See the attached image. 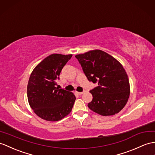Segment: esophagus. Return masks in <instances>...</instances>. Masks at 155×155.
<instances>
[{"label":"esophagus","instance_id":"34e87169","mask_svg":"<svg viewBox=\"0 0 155 155\" xmlns=\"http://www.w3.org/2000/svg\"><path fill=\"white\" fill-rule=\"evenodd\" d=\"M75 93H76L78 94V95H82V94L84 93V92H78V91H76Z\"/></svg>","mask_w":155,"mask_h":155}]
</instances>
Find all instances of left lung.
I'll list each match as a JSON object with an SVG mask.
<instances>
[{"label":"left lung","mask_w":155,"mask_h":155,"mask_svg":"<svg viewBox=\"0 0 155 155\" xmlns=\"http://www.w3.org/2000/svg\"><path fill=\"white\" fill-rule=\"evenodd\" d=\"M89 81L99 86L90 91L93 100L88 107L101 116H112L126 106L130 94L127 75L115 58L101 50L75 55Z\"/></svg>","instance_id":"obj_1"}]
</instances>
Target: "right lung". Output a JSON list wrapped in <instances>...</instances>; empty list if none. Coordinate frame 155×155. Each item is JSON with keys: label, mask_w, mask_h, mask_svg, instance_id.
Returning a JSON list of instances; mask_svg holds the SVG:
<instances>
[{"label": "right lung", "mask_w": 155, "mask_h": 155, "mask_svg": "<svg viewBox=\"0 0 155 155\" xmlns=\"http://www.w3.org/2000/svg\"><path fill=\"white\" fill-rule=\"evenodd\" d=\"M71 56L72 54L49 55L30 75L27 87L29 106L37 116L47 121L62 120L73 108L74 94L55 87L62 69Z\"/></svg>", "instance_id": "1"}]
</instances>
